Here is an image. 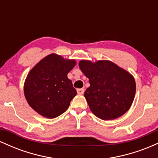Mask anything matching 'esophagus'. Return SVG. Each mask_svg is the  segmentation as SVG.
Here are the masks:
<instances>
[{
    "instance_id": "esophagus-1",
    "label": "esophagus",
    "mask_w": 158,
    "mask_h": 158,
    "mask_svg": "<svg viewBox=\"0 0 158 158\" xmlns=\"http://www.w3.org/2000/svg\"><path fill=\"white\" fill-rule=\"evenodd\" d=\"M85 92V90L83 89V88H79V89H77V93L78 94H79V95H82L83 94H84Z\"/></svg>"
}]
</instances>
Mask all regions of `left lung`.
<instances>
[{
	"label": "left lung",
	"mask_w": 158,
	"mask_h": 158,
	"mask_svg": "<svg viewBox=\"0 0 158 158\" xmlns=\"http://www.w3.org/2000/svg\"><path fill=\"white\" fill-rule=\"evenodd\" d=\"M79 66L89 79L84 96L94 115L110 120L129 110L136 93L135 78L129 72L108 60H81Z\"/></svg>",
	"instance_id": "obj_1"
}]
</instances>
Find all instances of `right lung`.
I'll return each instance as SVG.
<instances>
[{"instance_id":"obj_1","label":"right lung","mask_w":158,"mask_h":158,"mask_svg":"<svg viewBox=\"0 0 158 158\" xmlns=\"http://www.w3.org/2000/svg\"><path fill=\"white\" fill-rule=\"evenodd\" d=\"M74 59L52 53L38 62L27 74L23 92L35 111L49 119L66 111L77 92L68 73L75 67Z\"/></svg>"}]
</instances>
